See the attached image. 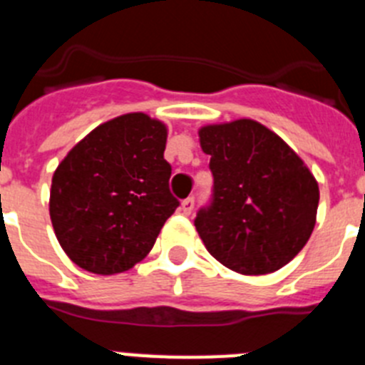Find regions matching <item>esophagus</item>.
Returning a JSON list of instances; mask_svg holds the SVG:
<instances>
[{
  "mask_svg": "<svg viewBox=\"0 0 365 365\" xmlns=\"http://www.w3.org/2000/svg\"><path fill=\"white\" fill-rule=\"evenodd\" d=\"M193 205H195V201H193V197H188V199H185V201L180 202V210H182V214H185V215L192 214Z\"/></svg>",
  "mask_w": 365,
  "mask_h": 365,
  "instance_id": "1",
  "label": "esophagus"
}]
</instances>
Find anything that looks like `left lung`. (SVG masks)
<instances>
[{"label":"left lung","instance_id":"1","mask_svg":"<svg viewBox=\"0 0 365 365\" xmlns=\"http://www.w3.org/2000/svg\"><path fill=\"white\" fill-rule=\"evenodd\" d=\"M199 140L214 175L210 205L195 217L206 250L247 276L285 267L314 228V175L278 135L250 118L205 125Z\"/></svg>","mask_w":365,"mask_h":365}]
</instances>
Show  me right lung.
I'll list each match as a JSON object with an SVG mask.
<instances>
[{"instance_id": "add662e5", "label": "right lung", "mask_w": 365, "mask_h": 365, "mask_svg": "<svg viewBox=\"0 0 365 365\" xmlns=\"http://www.w3.org/2000/svg\"><path fill=\"white\" fill-rule=\"evenodd\" d=\"M166 137L163 122L128 113L95 128L58 164L51 221L80 269L111 276L150 254L179 206L168 185Z\"/></svg>"}]
</instances>
